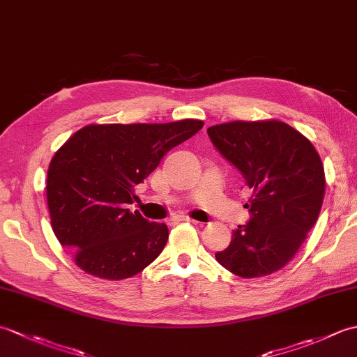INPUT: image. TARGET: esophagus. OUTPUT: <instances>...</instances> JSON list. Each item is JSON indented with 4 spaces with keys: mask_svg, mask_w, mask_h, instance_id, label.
<instances>
[{
    "mask_svg": "<svg viewBox=\"0 0 357 357\" xmlns=\"http://www.w3.org/2000/svg\"><path fill=\"white\" fill-rule=\"evenodd\" d=\"M176 221H185V222H193V224L198 222V221H195V219L188 218V216H176Z\"/></svg>",
    "mask_w": 357,
    "mask_h": 357,
    "instance_id": "obj_1",
    "label": "esophagus"
}]
</instances>
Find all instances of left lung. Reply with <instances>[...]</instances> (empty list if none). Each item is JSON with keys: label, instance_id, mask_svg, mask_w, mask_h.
<instances>
[{"label": "left lung", "instance_id": "obj_1", "mask_svg": "<svg viewBox=\"0 0 357 357\" xmlns=\"http://www.w3.org/2000/svg\"><path fill=\"white\" fill-rule=\"evenodd\" d=\"M211 142L244 174L252 219L216 261L239 278H262L290 262L319 218L321 156L304 135L278 119L231 121L207 128Z\"/></svg>", "mask_w": 357, "mask_h": 357}]
</instances>
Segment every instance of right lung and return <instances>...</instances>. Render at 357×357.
<instances>
[{
  "label": "right lung",
  "mask_w": 357,
  "mask_h": 357,
  "mask_svg": "<svg viewBox=\"0 0 357 357\" xmlns=\"http://www.w3.org/2000/svg\"><path fill=\"white\" fill-rule=\"evenodd\" d=\"M199 119L165 124H89L53 155L47 207L59 244L96 278L138 275L161 255L169 229L149 222L128 204L141 184L178 144L198 133Z\"/></svg>",
  "instance_id": "1"
}]
</instances>
